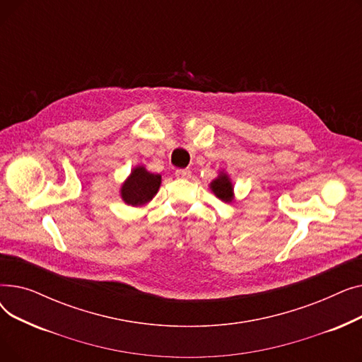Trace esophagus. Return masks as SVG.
Returning a JSON list of instances; mask_svg holds the SVG:
<instances>
[{
  "label": "esophagus",
  "instance_id": "34e87169",
  "mask_svg": "<svg viewBox=\"0 0 362 362\" xmlns=\"http://www.w3.org/2000/svg\"><path fill=\"white\" fill-rule=\"evenodd\" d=\"M175 175H176V177H179V179H189L191 177V170H187V168H177L176 171H175Z\"/></svg>",
  "mask_w": 362,
  "mask_h": 362
}]
</instances>
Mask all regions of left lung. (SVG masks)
Wrapping results in <instances>:
<instances>
[{
    "label": "left lung",
    "mask_w": 362,
    "mask_h": 362,
    "mask_svg": "<svg viewBox=\"0 0 362 362\" xmlns=\"http://www.w3.org/2000/svg\"><path fill=\"white\" fill-rule=\"evenodd\" d=\"M211 189L213 192L216 194V197H218L221 201H226V202H230L232 201V183L229 180V177H227L226 175H221L218 179H216L213 183H211Z\"/></svg>",
    "instance_id": "1"
}]
</instances>
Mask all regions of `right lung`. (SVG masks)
<instances>
[{
  "label": "right lung",
  "mask_w": 362,
  "mask_h": 362,
  "mask_svg": "<svg viewBox=\"0 0 362 362\" xmlns=\"http://www.w3.org/2000/svg\"><path fill=\"white\" fill-rule=\"evenodd\" d=\"M160 183V175H152L144 167H136L122 186V198L129 205H144L157 194Z\"/></svg>",
  "instance_id": "obj_1"
}]
</instances>
